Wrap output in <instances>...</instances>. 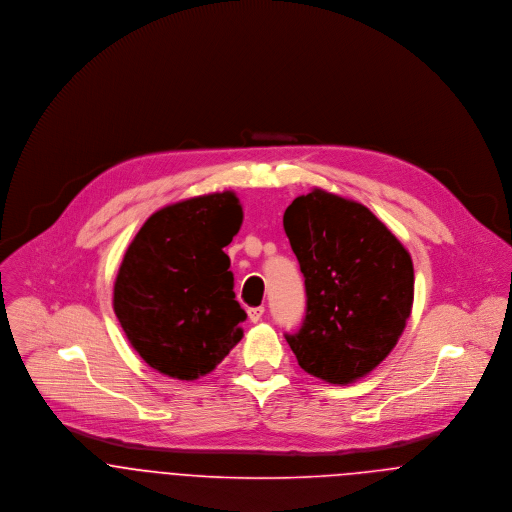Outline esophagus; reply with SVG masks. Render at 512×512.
<instances>
[{
    "label": "esophagus",
    "mask_w": 512,
    "mask_h": 512,
    "mask_svg": "<svg viewBox=\"0 0 512 512\" xmlns=\"http://www.w3.org/2000/svg\"><path fill=\"white\" fill-rule=\"evenodd\" d=\"M262 315H264V307H262V305L248 309V319H250L252 323H258V321L262 319Z\"/></svg>",
    "instance_id": "obj_1"
}]
</instances>
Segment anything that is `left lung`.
<instances>
[{
  "instance_id": "1",
  "label": "left lung",
  "mask_w": 512,
  "mask_h": 512,
  "mask_svg": "<svg viewBox=\"0 0 512 512\" xmlns=\"http://www.w3.org/2000/svg\"><path fill=\"white\" fill-rule=\"evenodd\" d=\"M305 278L301 329L286 333L299 366L351 384L396 347L414 303V266L402 242L365 205L323 189L284 213Z\"/></svg>"
}]
</instances>
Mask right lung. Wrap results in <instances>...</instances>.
Segmentation results:
<instances>
[{
	"label": "right lung",
	"mask_w": 512,
	"mask_h": 512,
	"mask_svg": "<svg viewBox=\"0 0 512 512\" xmlns=\"http://www.w3.org/2000/svg\"><path fill=\"white\" fill-rule=\"evenodd\" d=\"M232 191L159 209L128 246L114 282V311L138 355L161 374L197 380L242 339L230 258L240 230Z\"/></svg>",
	"instance_id": "1"
}]
</instances>
